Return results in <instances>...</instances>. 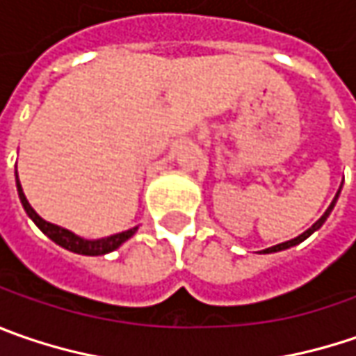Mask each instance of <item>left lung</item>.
<instances>
[{"mask_svg": "<svg viewBox=\"0 0 356 356\" xmlns=\"http://www.w3.org/2000/svg\"><path fill=\"white\" fill-rule=\"evenodd\" d=\"M337 197H339V193L334 195V199H332V203H331V205H329V209L325 211V215H323V217H321V219H318L317 223L313 225L311 229H307V231H305L302 235H299V237H295V239L285 241V243H281V245H275V247H269V249H265L263 253H277V251H283V249H289V247H293V245H299V243H301V241L307 239L309 235H313V233L317 231L318 227H321V225H323V223H325V221H327V217H329V213H331L332 207H334V203H337Z\"/></svg>", "mask_w": 356, "mask_h": 356, "instance_id": "8db88e82", "label": "left lung"}]
</instances>
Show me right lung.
Returning <instances> with one entry per match:
<instances>
[{
  "label": "right lung",
  "mask_w": 356,
  "mask_h": 356,
  "mask_svg": "<svg viewBox=\"0 0 356 356\" xmlns=\"http://www.w3.org/2000/svg\"><path fill=\"white\" fill-rule=\"evenodd\" d=\"M15 181H17V193H19V199H22V205H24L25 213L33 219V223L38 225L39 229H41L49 239L55 241V243H57V245H61V247H65L67 251L79 253V255H105V253L115 251L121 243H125V241L129 239L133 233L137 231V227H135V229H129V231H123V233L111 235V237H107V239H97V241L81 239V237L73 235V233L67 231V229H61V227H57V225H51V223H47V221H43L38 213L31 209V205L27 203V199H25V195H24V189H22L19 179H17V171H15Z\"/></svg>",
  "instance_id": "add662e5"
}]
</instances>
